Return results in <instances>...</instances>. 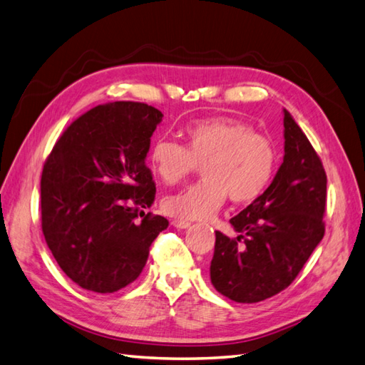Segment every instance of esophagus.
I'll return each instance as SVG.
<instances>
[{
	"instance_id": "esophagus-1",
	"label": "esophagus",
	"mask_w": 365,
	"mask_h": 365,
	"mask_svg": "<svg viewBox=\"0 0 365 365\" xmlns=\"http://www.w3.org/2000/svg\"><path fill=\"white\" fill-rule=\"evenodd\" d=\"M172 225L175 226V228H180V230H185V228H189V226H190V223L185 222V220H173Z\"/></svg>"
}]
</instances>
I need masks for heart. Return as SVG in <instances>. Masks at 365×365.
<instances>
[{
	"instance_id": "1",
	"label": "heart",
	"mask_w": 365,
	"mask_h": 365,
	"mask_svg": "<svg viewBox=\"0 0 365 365\" xmlns=\"http://www.w3.org/2000/svg\"><path fill=\"white\" fill-rule=\"evenodd\" d=\"M185 145L159 137L150 162L168 185L185 180L201 165L203 180L164 200V209L178 220H206L230 195L247 205L269 187L278 164L277 148L244 121L214 117L193 120L182 129Z\"/></svg>"
}]
</instances>
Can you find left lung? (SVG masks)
Listing matches in <instances>:
<instances>
[{
	"label": "left lung",
	"mask_w": 365,
	"mask_h": 365,
	"mask_svg": "<svg viewBox=\"0 0 365 365\" xmlns=\"http://www.w3.org/2000/svg\"><path fill=\"white\" fill-rule=\"evenodd\" d=\"M327 173L311 142L284 109V159L272 184L215 232L210 282L237 303H257L292 284L325 234Z\"/></svg>",
	"instance_id": "1"
}]
</instances>
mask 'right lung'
<instances>
[{
  "mask_svg": "<svg viewBox=\"0 0 365 365\" xmlns=\"http://www.w3.org/2000/svg\"><path fill=\"white\" fill-rule=\"evenodd\" d=\"M162 112L145 103L100 104L63 131L40 181L42 231L79 287L112 294L131 284L168 220L145 212L156 184L145 164Z\"/></svg>",
  "mask_w": 365,
  "mask_h": 365,
  "instance_id": "add662e5",
  "label": "right lung"
}]
</instances>
